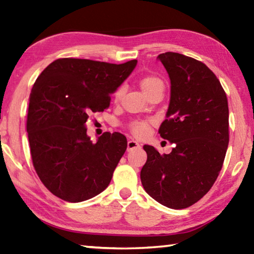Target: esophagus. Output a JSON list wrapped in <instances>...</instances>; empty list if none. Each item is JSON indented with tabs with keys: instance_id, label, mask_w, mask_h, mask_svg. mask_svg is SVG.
Instances as JSON below:
<instances>
[{
	"instance_id": "esophagus-1",
	"label": "esophagus",
	"mask_w": 254,
	"mask_h": 254,
	"mask_svg": "<svg viewBox=\"0 0 254 254\" xmlns=\"http://www.w3.org/2000/svg\"><path fill=\"white\" fill-rule=\"evenodd\" d=\"M136 148H140L139 142H136V141H134V140L127 141V151H130V150H133V149H136Z\"/></svg>"
}]
</instances>
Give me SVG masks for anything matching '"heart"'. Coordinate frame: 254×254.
I'll return each instance as SVG.
<instances>
[{
    "instance_id": "1",
    "label": "heart",
    "mask_w": 254,
    "mask_h": 254,
    "mask_svg": "<svg viewBox=\"0 0 254 254\" xmlns=\"http://www.w3.org/2000/svg\"><path fill=\"white\" fill-rule=\"evenodd\" d=\"M139 85H140L141 89H142V92L148 96V98H150L151 96L156 95V94H159V93L162 94L163 88H165L162 80L160 78H158V77L151 76V75L142 77V78L139 80ZM123 93H124L123 87H119L114 93V101L119 102L120 100H121L123 96ZM128 128H130V131L132 132L133 135H135L137 137H142V136L147 135L150 131V122H148V121H133L130 124Z\"/></svg>"
}]
</instances>
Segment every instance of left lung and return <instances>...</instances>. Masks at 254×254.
<instances>
[{
	"instance_id": "8db88e82",
	"label": "left lung",
	"mask_w": 254,
	"mask_h": 254,
	"mask_svg": "<svg viewBox=\"0 0 254 254\" xmlns=\"http://www.w3.org/2000/svg\"><path fill=\"white\" fill-rule=\"evenodd\" d=\"M170 78L167 119L161 137L174 144L169 154L143 145L147 162L141 169L144 190L169 208H187L216 180L229 145V104L214 72L178 53L158 56Z\"/></svg>"
}]
</instances>
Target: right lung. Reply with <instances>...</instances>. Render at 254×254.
Listing matches in <instances>:
<instances>
[{
	"label": "right lung",
	"mask_w": 254,
	"mask_h": 254,
	"mask_svg": "<svg viewBox=\"0 0 254 254\" xmlns=\"http://www.w3.org/2000/svg\"><path fill=\"white\" fill-rule=\"evenodd\" d=\"M136 63L62 58L37 78L29 98L27 132L36 173L55 196L79 203L109 186L127 150V137L105 132L93 142L85 123L92 113L110 106V95Z\"/></svg>",
	"instance_id": "right-lung-1"
}]
</instances>
